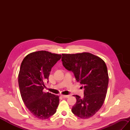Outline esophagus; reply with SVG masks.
I'll list each match as a JSON object with an SVG mask.
<instances>
[{"label": "esophagus", "mask_w": 130, "mask_h": 130, "mask_svg": "<svg viewBox=\"0 0 130 130\" xmlns=\"http://www.w3.org/2000/svg\"><path fill=\"white\" fill-rule=\"evenodd\" d=\"M61 96L62 98H67L69 96V95H61Z\"/></svg>", "instance_id": "obj_1"}]
</instances>
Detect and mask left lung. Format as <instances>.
Here are the masks:
<instances>
[{"mask_svg": "<svg viewBox=\"0 0 130 130\" xmlns=\"http://www.w3.org/2000/svg\"><path fill=\"white\" fill-rule=\"evenodd\" d=\"M62 55L63 67L73 71L76 81L85 89L83 99L74 95L76 102L71 111L83 119L89 118L99 111L106 98L109 81L106 63L89 52Z\"/></svg>", "mask_w": 130, "mask_h": 130, "instance_id": "obj_1", "label": "left lung"}]
</instances>
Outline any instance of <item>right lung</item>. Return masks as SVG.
<instances>
[{
	"instance_id": "obj_1",
	"label": "right lung",
	"mask_w": 130,
	"mask_h": 130,
	"mask_svg": "<svg viewBox=\"0 0 130 130\" xmlns=\"http://www.w3.org/2000/svg\"><path fill=\"white\" fill-rule=\"evenodd\" d=\"M61 56L38 51L27 55L21 63L18 74L21 97L31 113L40 120L47 119L54 115L59 106V96L43 90L51 68Z\"/></svg>"
}]
</instances>
